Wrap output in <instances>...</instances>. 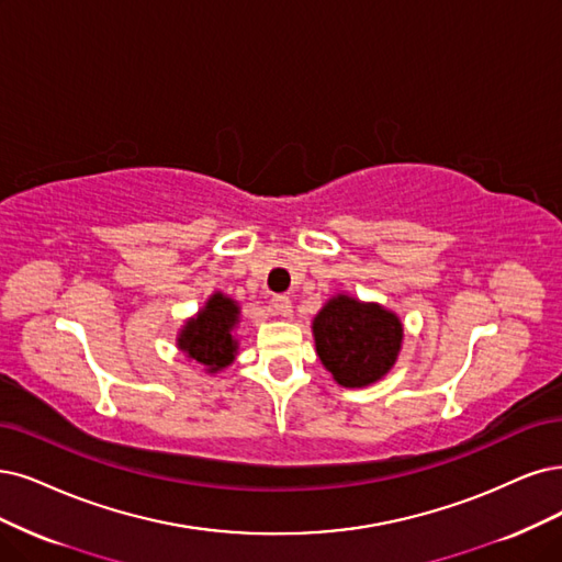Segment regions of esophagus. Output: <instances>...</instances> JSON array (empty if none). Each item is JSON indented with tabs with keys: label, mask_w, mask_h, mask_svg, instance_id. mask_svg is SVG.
I'll use <instances>...</instances> for the list:
<instances>
[{
	"label": "esophagus",
	"mask_w": 562,
	"mask_h": 562,
	"mask_svg": "<svg viewBox=\"0 0 562 562\" xmlns=\"http://www.w3.org/2000/svg\"><path fill=\"white\" fill-rule=\"evenodd\" d=\"M270 310H273V313L280 315V317H292L294 305L286 296H273V299H270Z\"/></svg>",
	"instance_id": "esophagus-1"
}]
</instances>
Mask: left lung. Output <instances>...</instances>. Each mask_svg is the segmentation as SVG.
I'll return each instance as SVG.
<instances>
[{
  "mask_svg": "<svg viewBox=\"0 0 562 562\" xmlns=\"http://www.w3.org/2000/svg\"><path fill=\"white\" fill-rule=\"evenodd\" d=\"M317 357L340 386L375 384L393 368L403 342V324L380 303L347 294L328 299L313 322Z\"/></svg>",
  "mask_w": 562,
  "mask_h": 562,
  "instance_id": "1",
  "label": "left lung"
}]
</instances>
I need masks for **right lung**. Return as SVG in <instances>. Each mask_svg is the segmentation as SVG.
<instances>
[{
    "mask_svg": "<svg viewBox=\"0 0 562 562\" xmlns=\"http://www.w3.org/2000/svg\"><path fill=\"white\" fill-rule=\"evenodd\" d=\"M238 322V303L222 292H215L199 313L180 328L178 349L187 359L196 361L213 375V372L232 366L238 355V340L234 338Z\"/></svg>",
    "mask_w": 562,
    "mask_h": 562,
    "instance_id": "1",
    "label": "right lung"
}]
</instances>
